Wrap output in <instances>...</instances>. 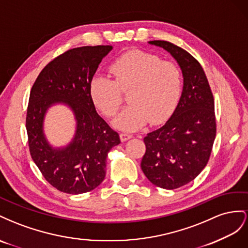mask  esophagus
I'll use <instances>...</instances> for the list:
<instances>
[{"mask_svg":"<svg viewBox=\"0 0 248 248\" xmlns=\"http://www.w3.org/2000/svg\"><path fill=\"white\" fill-rule=\"evenodd\" d=\"M119 137H120V140H122V142H124V141L131 139L133 136H132V135H130V134L122 133V134H120V135H119Z\"/></svg>","mask_w":248,"mask_h":248,"instance_id":"1","label":"esophagus"}]
</instances>
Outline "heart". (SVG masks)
Masks as SVG:
<instances>
[{"instance_id": "heart-1", "label": "heart", "mask_w": 248, "mask_h": 248, "mask_svg": "<svg viewBox=\"0 0 248 248\" xmlns=\"http://www.w3.org/2000/svg\"><path fill=\"white\" fill-rule=\"evenodd\" d=\"M108 77L95 76L89 93L95 107L105 116L113 117L129 93L131 104L119 113L113 125L126 132L136 131L148 122L165 123L171 116L182 94V74L174 63L161 61L158 56L138 49L126 52L110 65Z\"/></svg>"}]
</instances>
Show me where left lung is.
<instances>
[{
    "mask_svg": "<svg viewBox=\"0 0 248 248\" xmlns=\"http://www.w3.org/2000/svg\"><path fill=\"white\" fill-rule=\"evenodd\" d=\"M164 48L182 69L184 86L171 117L147 134L141 169L157 187L172 190L193 181L206 167L216 136L214 97L200 62L164 40L148 41Z\"/></svg>",
    "mask_w": 248,
    "mask_h": 248,
    "instance_id": "obj_1",
    "label": "left lung"
}]
</instances>
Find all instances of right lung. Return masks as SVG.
<instances>
[{
    "instance_id": "obj_1",
    "label": "right lung",
    "mask_w": 248,
    "mask_h": 248,
    "mask_svg": "<svg viewBox=\"0 0 248 248\" xmlns=\"http://www.w3.org/2000/svg\"><path fill=\"white\" fill-rule=\"evenodd\" d=\"M112 46L68 49L48 63L33 84L28 105L26 128L34 163L53 187L68 194L96 188L106 175V159L120 143L118 133L97 114L89 85L102 59ZM64 103L73 111L76 133L64 148H53L43 133L48 108Z\"/></svg>"
}]
</instances>
